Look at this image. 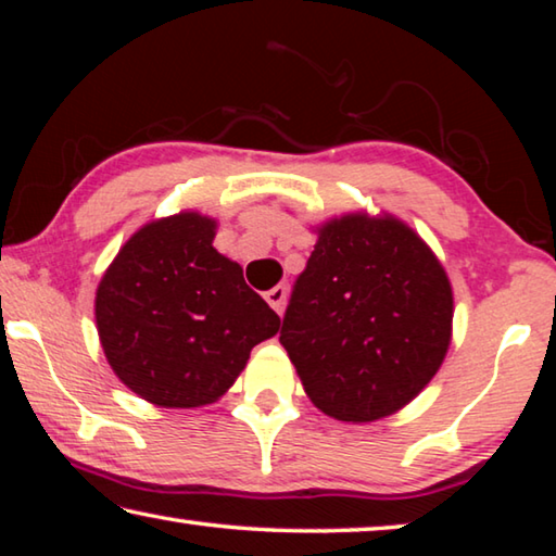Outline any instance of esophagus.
Here are the masks:
<instances>
[{
	"mask_svg": "<svg viewBox=\"0 0 556 556\" xmlns=\"http://www.w3.org/2000/svg\"><path fill=\"white\" fill-rule=\"evenodd\" d=\"M265 299H267V304L275 308L277 314H281V312H285V304H287V287L285 285L271 287L267 294H265Z\"/></svg>",
	"mask_w": 556,
	"mask_h": 556,
	"instance_id": "34e87169",
	"label": "esophagus"
}]
</instances>
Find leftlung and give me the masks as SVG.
<instances>
[{
    "label": "left lung",
    "mask_w": 556,
    "mask_h": 556,
    "mask_svg": "<svg viewBox=\"0 0 556 556\" xmlns=\"http://www.w3.org/2000/svg\"><path fill=\"white\" fill-rule=\"evenodd\" d=\"M316 232L279 343L328 417L353 425L390 417L444 363L454 324L448 275L390 213H345Z\"/></svg>",
    "instance_id": "1"
}]
</instances>
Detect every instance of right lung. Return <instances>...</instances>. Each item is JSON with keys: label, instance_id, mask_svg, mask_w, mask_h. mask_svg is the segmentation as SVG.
Wrapping results in <instances>:
<instances>
[{"label": "right lung", "instance_id": "right-lung-1", "mask_svg": "<svg viewBox=\"0 0 556 556\" xmlns=\"http://www.w3.org/2000/svg\"><path fill=\"white\" fill-rule=\"evenodd\" d=\"M199 211L152 220L122 244L96 291L102 351L139 397L168 409L218 402L279 316L213 248Z\"/></svg>", "mask_w": 556, "mask_h": 556}]
</instances>
